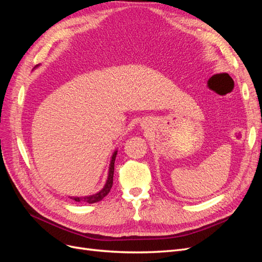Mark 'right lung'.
Here are the masks:
<instances>
[{"mask_svg": "<svg viewBox=\"0 0 262 262\" xmlns=\"http://www.w3.org/2000/svg\"><path fill=\"white\" fill-rule=\"evenodd\" d=\"M117 152L118 150L116 149L113 156L112 160H110V164H109V170H108V177L106 180V184L102 188L100 191H98L97 193L92 194V195H85V196H70L72 200H75L76 202H87V203H96L100 200L104 199V198L109 193L110 189L113 187V180H114V171H115V161H116V156H117Z\"/></svg>", "mask_w": 262, "mask_h": 262, "instance_id": "obj_1", "label": "right lung"}]
</instances>
